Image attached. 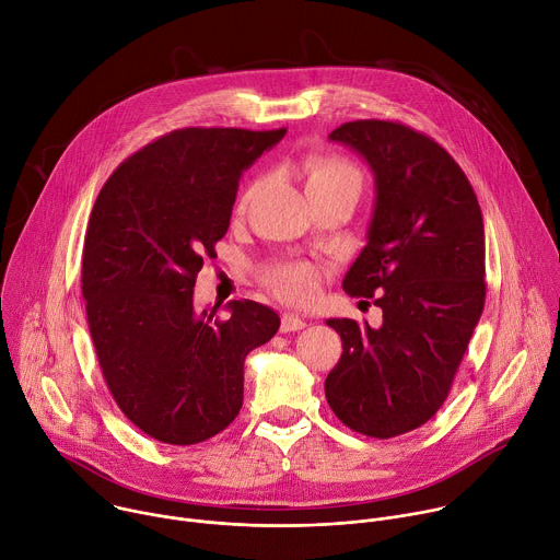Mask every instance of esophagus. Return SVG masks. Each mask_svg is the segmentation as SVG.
Masks as SVG:
<instances>
[{"mask_svg":"<svg viewBox=\"0 0 560 560\" xmlns=\"http://www.w3.org/2000/svg\"><path fill=\"white\" fill-rule=\"evenodd\" d=\"M303 328H305V322L299 314L285 312L281 316V332H296V330H303Z\"/></svg>","mask_w":560,"mask_h":560,"instance_id":"esophagus-1","label":"esophagus"}]
</instances>
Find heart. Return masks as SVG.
Here are the masks:
<instances>
[{"label": "heart", "instance_id": "b5f03b06", "mask_svg": "<svg viewBox=\"0 0 560 560\" xmlns=\"http://www.w3.org/2000/svg\"><path fill=\"white\" fill-rule=\"evenodd\" d=\"M343 184L361 186L359 171L343 156H318L307 166V192L335 188ZM257 186H250L242 199V206L250 201ZM266 285L285 301H307L318 285V270L307 261H281L264 268Z\"/></svg>", "mask_w": 560, "mask_h": 560}]
</instances>
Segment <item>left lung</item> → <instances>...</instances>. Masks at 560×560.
Segmentation results:
<instances>
[{
	"label": "left lung",
	"instance_id": "obj_1",
	"mask_svg": "<svg viewBox=\"0 0 560 560\" xmlns=\"http://www.w3.org/2000/svg\"><path fill=\"white\" fill-rule=\"evenodd\" d=\"M330 139L354 148L374 173L368 246L343 290L372 299L383 326L328 318L343 354L326 378V398L350 430L392 439L439 412L481 318L483 214L450 152L406 124L357 119Z\"/></svg>",
	"mask_w": 560,
	"mask_h": 560
}]
</instances>
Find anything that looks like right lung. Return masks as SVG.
Returning a JSON list of instances; mask_svg holds the SVG:
<instances>
[{
	"mask_svg": "<svg viewBox=\"0 0 560 560\" xmlns=\"http://www.w3.org/2000/svg\"><path fill=\"white\" fill-rule=\"evenodd\" d=\"M285 128H182L128 156L86 230L82 294L106 385L148 436L195 445L244 406V361L279 330L255 301L230 316L192 305L206 257L228 232L242 173Z\"/></svg>",
	"mask_w": 560,
	"mask_h": 560,
	"instance_id": "right-lung-1",
	"label": "right lung"
}]
</instances>
